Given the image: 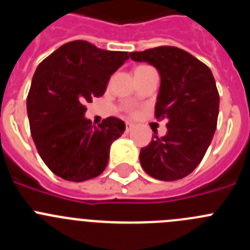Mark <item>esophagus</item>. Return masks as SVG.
Instances as JSON below:
<instances>
[{"instance_id": "esophagus-1", "label": "esophagus", "mask_w": 250, "mask_h": 250, "mask_svg": "<svg viewBox=\"0 0 250 250\" xmlns=\"http://www.w3.org/2000/svg\"><path fill=\"white\" fill-rule=\"evenodd\" d=\"M134 129V124L130 123V121H126V132H130Z\"/></svg>"}]
</instances>
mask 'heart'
<instances>
[{
  "label": "heart",
  "instance_id": "b5f03b06",
  "mask_svg": "<svg viewBox=\"0 0 250 250\" xmlns=\"http://www.w3.org/2000/svg\"><path fill=\"white\" fill-rule=\"evenodd\" d=\"M146 68H150V67H147V65H140V67L136 68V70H143V69H146ZM136 70H135V72H136ZM132 113H134V111H132Z\"/></svg>",
  "mask_w": 250,
  "mask_h": 250
}]
</instances>
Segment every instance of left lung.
<instances>
[{"instance_id":"left-lung-1","label":"left lung","mask_w":250,"mask_h":250,"mask_svg":"<svg viewBox=\"0 0 250 250\" xmlns=\"http://www.w3.org/2000/svg\"><path fill=\"white\" fill-rule=\"evenodd\" d=\"M130 57L159 70L155 118L168 121L167 134L159 137L153 131L152 141L141 148V166L157 180L186 177L202 161L216 131L219 94L213 74L205 63L176 47L161 45Z\"/></svg>"}]
</instances>
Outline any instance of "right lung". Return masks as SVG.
Listing matches in <instances>:
<instances>
[{"label":"right lung","instance_id":"obj_1","mask_svg":"<svg viewBox=\"0 0 250 250\" xmlns=\"http://www.w3.org/2000/svg\"><path fill=\"white\" fill-rule=\"evenodd\" d=\"M129 57L73 41L37 67L27 114L37 151L54 175L83 182L105 170L110 146L124 134L125 123L110 116L94 126L84 118L85 104L102 97L110 77Z\"/></svg>","mask_w":250,"mask_h":250}]
</instances>
